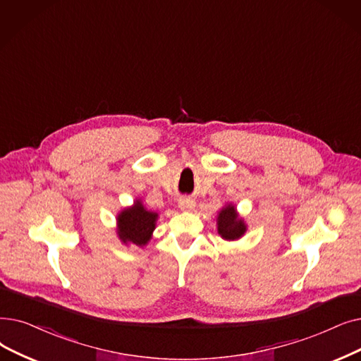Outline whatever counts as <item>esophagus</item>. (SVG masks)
Segmentation results:
<instances>
[{"label": "esophagus", "mask_w": 361, "mask_h": 361, "mask_svg": "<svg viewBox=\"0 0 361 361\" xmlns=\"http://www.w3.org/2000/svg\"><path fill=\"white\" fill-rule=\"evenodd\" d=\"M178 207L183 211H192L196 207V202L192 197H181L180 202H178Z\"/></svg>", "instance_id": "obj_1"}]
</instances>
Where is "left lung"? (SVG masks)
I'll list each match as a JSON object with an SVG mask.
<instances>
[{
    "mask_svg": "<svg viewBox=\"0 0 361 361\" xmlns=\"http://www.w3.org/2000/svg\"><path fill=\"white\" fill-rule=\"evenodd\" d=\"M218 233L227 240H236L245 233L246 227L242 219L238 218L234 207H226L218 215Z\"/></svg>",
    "mask_w": 361,
    "mask_h": 361,
    "instance_id": "obj_1",
    "label": "left lung"
}]
</instances>
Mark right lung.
<instances>
[{
    "instance_id": "obj_1",
    "label": "right lung",
    "mask_w": 361,
    "mask_h": 361,
    "mask_svg": "<svg viewBox=\"0 0 361 361\" xmlns=\"http://www.w3.org/2000/svg\"><path fill=\"white\" fill-rule=\"evenodd\" d=\"M156 218L158 214L146 211L142 202L137 200L133 208L125 209L118 218L119 238L123 242H133L138 246L147 243L154 228Z\"/></svg>"
}]
</instances>
